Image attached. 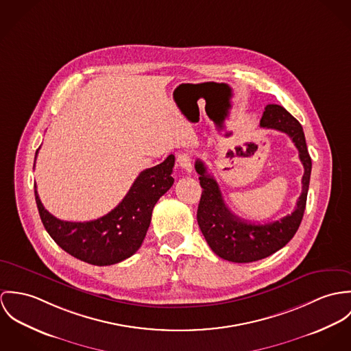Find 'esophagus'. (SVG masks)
<instances>
[{"instance_id":"1","label":"esophagus","mask_w":351,"mask_h":351,"mask_svg":"<svg viewBox=\"0 0 351 351\" xmlns=\"http://www.w3.org/2000/svg\"><path fill=\"white\" fill-rule=\"evenodd\" d=\"M178 165L187 173H191L193 171V158L189 154H180L178 156Z\"/></svg>"}]
</instances>
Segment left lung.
<instances>
[{"label": "left lung", "mask_w": 351, "mask_h": 351, "mask_svg": "<svg viewBox=\"0 0 351 351\" xmlns=\"http://www.w3.org/2000/svg\"><path fill=\"white\" fill-rule=\"evenodd\" d=\"M260 126L288 134L298 148L299 158L304 167L302 195L295 210L287 217L267 223H252L237 217L225 203L219 186L214 176L207 172L206 164L199 158L195 161V169L199 173L202 187L196 214L197 225L217 256L238 264L269 257L293 238L304 215L310 186L311 157L299 121L282 106L272 104L265 106Z\"/></svg>", "instance_id": "1"}]
</instances>
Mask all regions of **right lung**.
Here are the masks:
<instances>
[{
    "label": "right lung",
    "instance_id": "1",
    "mask_svg": "<svg viewBox=\"0 0 351 351\" xmlns=\"http://www.w3.org/2000/svg\"><path fill=\"white\" fill-rule=\"evenodd\" d=\"M173 165L175 156L169 155L161 164L143 171L116 208L88 222L55 218L44 208L35 186L41 222L51 238L80 261L98 267L121 263L140 249L157 200L173 184Z\"/></svg>",
    "mask_w": 351,
    "mask_h": 351
}]
</instances>
